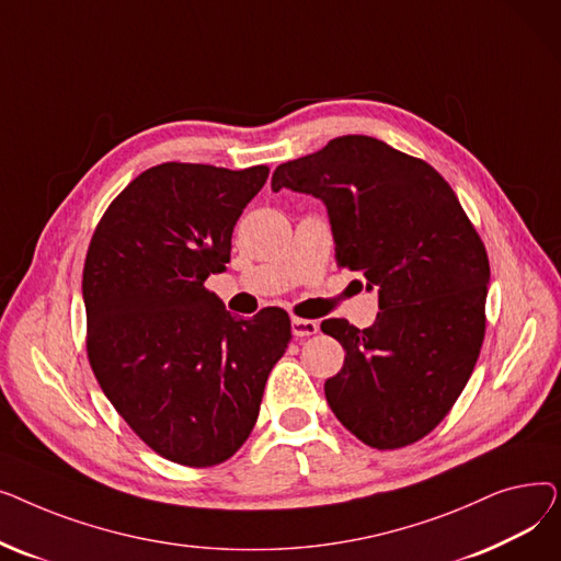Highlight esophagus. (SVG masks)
Wrapping results in <instances>:
<instances>
[{
  "label": "esophagus",
  "mask_w": 561,
  "mask_h": 561,
  "mask_svg": "<svg viewBox=\"0 0 561 561\" xmlns=\"http://www.w3.org/2000/svg\"><path fill=\"white\" fill-rule=\"evenodd\" d=\"M318 322L316 320H305V318H290V332L296 339H307L318 334Z\"/></svg>",
  "instance_id": "1"
}]
</instances>
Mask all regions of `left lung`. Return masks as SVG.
I'll return each instance as SVG.
<instances>
[{
    "mask_svg": "<svg viewBox=\"0 0 561 561\" xmlns=\"http://www.w3.org/2000/svg\"><path fill=\"white\" fill-rule=\"evenodd\" d=\"M271 186L325 204L339 263L377 290L370 328L320 325L345 350L325 381L334 416L370 448L414 444L444 421L480 355L491 273L478 231L432 165L370 136L282 163Z\"/></svg>",
    "mask_w": 561,
    "mask_h": 561,
    "instance_id": "1",
    "label": "left lung"
}]
</instances>
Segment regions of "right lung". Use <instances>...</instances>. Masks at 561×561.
<instances>
[{
    "label": "right lung",
    "instance_id": "right-lung-1",
    "mask_svg": "<svg viewBox=\"0 0 561 561\" xmlns=\"http://www.w3.org/2000/svg\"><path fill=\"white\" fill-rule=\"evenodd\" d=\"M265 180V165H154L111 202L85 254L93 373L117 414L174 463L216 466L245 444L290 341L286 311L236 318L204 288Z\"/></svg>",
    "mask_w": 561,
    "mask_h": 561
}]
</instances>
